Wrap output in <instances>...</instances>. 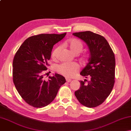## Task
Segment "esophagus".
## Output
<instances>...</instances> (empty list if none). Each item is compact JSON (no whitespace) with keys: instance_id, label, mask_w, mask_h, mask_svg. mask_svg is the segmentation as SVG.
I'll return each instance as SVG.
<instances>
[{"instance_id":"obj_1","label":"esophagus","mask_w":131,"mask_h":131,"mask_svg":"<svg viewBox=\"0 0 131 131\" xmlns=\"http://www.w3.org/2000/svg\"><path fill=\"white\" fill-rule=\"evenodd\" d=\"M66 81L68 82V83H69V82H70L71 81H72V79H68V78H66Z\"/></svg>"}]
</instances>
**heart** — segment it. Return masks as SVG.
<instances>
[{
    "mask_svg": "<svg viewBox=\"0 0 131 131\" xmlns=\"http://www.w3.org/2000/svg\"><path fill=\"white\" fill-rule=\"evenodd\" d=\"M64 46L67 47L70 51L74 54H78L83 49V45L81 41L77 39H70L64 43ZM59 51V48L57 47L53 51L52 57L56 58ZM79 65L75 63L64 62L58 66L57 70L59 73L66 77H70L74 76L79 69Z\"/></svg>",
    "mask_w": 131,
    "mask_h": 131,
    "instance_id": "1",
    "label": "heart"
}]
</instances>
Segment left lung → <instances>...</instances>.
Returning a JSON list of instances; mask_svg holds the SVG:
<instances>
[{"instance_id": "1", "label": "left lung", "mask_w": 131, "mask_h": 131, "mask_svg": "<svg viewBox=\"0 0 131 131\" xmlns=\"http://www.w3.org/2000/svg\"><path fill=\"white\" fill-rule=\"evenodd\" d=\"M87 44L90 52L88 62L80 72L90 78L80 81V87L75 91L77 100L87 107L102 103L113 88L116 61L113 51L105 37L91 31L73 34Z\"/></svg>"}]
</instances>
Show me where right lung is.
<instances>
[{"label": "right lung", "mask_w": 131, "mask_h": 131, "mask_svg": "<svg viewBox=\"0 0 131 131\" xmlns=\"http://www.w3.org/2000/svg\"><path fill=\"white\" fill-rule=\"evenodd\" d=\"M66 35L40 34L24 41L13 62V82L18 92L29 105L41 108L49 105L56 97L65 77L55 73L48 81L43 79L44 70L49 65L54 44Z\"/></svg>", "instance_id": "add662e5"}]
</instances>
